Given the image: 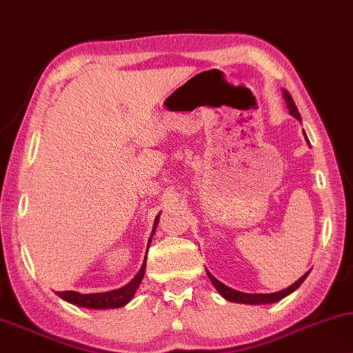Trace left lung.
Segmentation results:
<instances>
[{"label":"left lung","mask_w":353,"mask_h":353,"mask_svg":"<svg viewBox=\"0 0 353 353\" xmlns=\"http://www.w3.org/2000/svg\"><path fill=\"white\" fill-rule=\"evenodd\" d=\"M283 98H285L287 108H288V110H290V114L293 115V117H296L299 122H301V115H299V112H298V108L294 106V101H293L292 94L288 93L287 90H283ZM307 274H309V272H306V274H304L301 279H298V281L294 282L293 285H290V287L285 288V290H282V292H276V293H243V292L233 290V288L227 287V285H225V283L217 281V279H215L212 274H210V272H208L210 282L214 283V287L217 288V292L222 294L225 299H228V301H233V303H244V304L276 303V301H279V299L285 298L287 294H290L292 292L296 290V288L304 282V279L307 277Z\"/></svg>","instance_id":"obj_1"}]
</instances>
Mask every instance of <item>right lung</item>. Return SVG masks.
<instances>
[{"label": "right lung", "mask_w": 353, "mask_h": 353, "mask_svg": "<svg viewBox=\"0 0 353 353\" xmlns=\"http://www.w3.org/2000/svg\"><path fill=\"white\" fill-rule=\"evenodd\" d=\"M160 217V215H159ZM159 217L155 219L154 223V231H152V236L155 233V227L157 222H159ZM150 244V239H149ZM145 272V261L143 263V268H141L138 274L131 281L130 283H126L125 287L119 288V290H112V292H106V293H90V294H81L77 292H57L60 298L66 299L76 306H82V307H90V309H109V307H122L126 303L133 298L134 292L138 290L141 281H143Z\"/></svg>", "instance_id": "add662e5"}]
</instances>
